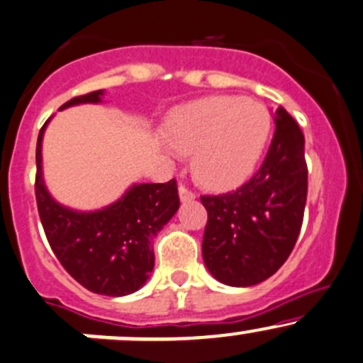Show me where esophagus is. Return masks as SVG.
<instances>
[{
    "mask_svg": "<svg viewBox=\"0 0 363 363\" xmlns=\"http://www.w3.org/2000/svg\"><path fill=\"white\" fill-rule=\"evenodd\" d=\"M179 198H181L182 203L186 201H193L194 198H196V193L194 191H191L189 188H186V186H179Z\"/></svg>",
    "mask_w": 363,
    "mask_h": 363,
    "instance_id": "obj_1",
    "label": "esophagus"
}]
</instances>
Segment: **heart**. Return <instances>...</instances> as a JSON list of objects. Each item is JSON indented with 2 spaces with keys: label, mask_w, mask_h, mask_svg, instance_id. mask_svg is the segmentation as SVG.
<instances>
[{
  "label": "heart",
  "mask_w": 363,
  "mask_h": 363,
  "mask_svg": "<svg viewBox=\"0 0 363 363\" xmlns=\"http://www.w3.org/2000/svg\"><path fill=\"white\" fill-rule=\"evenodd\" d=\"M270 127V113L262 103L240 96H205L170 111L165 138L170 153H193L191 167L201 184L230 189L253 172Z\"/></svg>",
  "instance_id": "heart-1"
}]
</instances>
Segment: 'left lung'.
Wrapping results in <instances>:
<instances>
[{
  "label": "left lung",
  "mask_w": 363,
  "mask_h": 363,
  "mask_svg": "<svg viewBox=\"0 0 363 363\" xmlns=\"http://www.w3.org/2000/svg\"><path fill=\"white\" fill-rule=\"evenodd\" d=\"M258 172L233 193L201 196L208 212L203 260L222 284L246 288L265 281L288 260L303 224L308 189L305 136L282 106Z\"/></svg>",
  "instance_id": "1"
}]
</instances>
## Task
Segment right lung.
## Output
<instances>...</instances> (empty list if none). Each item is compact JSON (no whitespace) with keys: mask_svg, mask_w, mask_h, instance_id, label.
<instances>
[{"mask_svg":"<svg viewBox=\"0 0 363 363\" xmlns=\"http://www.w3.org/2000/svg\"><path fill=\"white\" fill-rule=\"evenodd\" d=\"M103 91L72 98L60 110L99 103ZM50 121H46V123ZM35 146V201L43 229L60 264L79 284L105 296L138 291L155 265L153 238L179 210L175 179L165 184H134L118 201L96 212H75L57 203L43 181L41 145Z\"/></svg>","mask_w":363,"mask_h":363,"instance_id":"right-lung-1","label":"right lung"}]
</instances>
